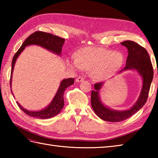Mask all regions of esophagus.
Instances as JSON below:
<instances>
[{
    "label": "esophagus",
    "mask_w": 158,
    "mask_h": 158,
    "mask_svg": "<svg viewBox=\"0 0 158 158\" xmlns=\"http://www.w3.org/2000/svg\"><path fill=\"white\" fill-rule=\"evenodd\" d=\"M83 80H84V78H83V77H77V78L76 79V81L77 82H81V81H83Z\"/></svg>",
    "instance_id": "1"
}]
</instances>
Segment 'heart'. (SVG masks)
Masks as SVG:
<instances>
[{"label": "heart", "instance_id": "1", "mask_svg": "<svg viewBox=\"0 0 158 158\" xmlns=\"http://www.w3.org/2000/svg\"><path fill=\"white\" fill-rule=\"evenodd\" d=\"M123 62V56L120 53L112 49L88 47L80 50L77 58L69 62V66L77 70H90L93 79L102 81L116 73Z\"/></svg>", "mask_w": 158, "mask_h": 158}]
</instances>
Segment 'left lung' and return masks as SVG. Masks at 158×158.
<instances>
[{"label":"left lung","mask_w":158,"mask_h":158,"mask_svg":"<svg viewBox=\"0 0 158 158\" xmlns=\"http://www.w3.org/2000/svg\"><path fill=\"white\" fill-rule=\"evenodd\" d=\"M121 44L126 47L128 51L126 67L123 70L135 69L143 77V88L139 98L130 109L123 111L112 110L106 107L101 102L99 97V90L103 83L94 84V90L91 94V105L94 111L100 119L106 122H119L129 118L142 108L148 98L151 83L153 77V69L148 52L138 43L132 41H126Z\"/></svg>","instance_id":"obj_1"}]
</instances>
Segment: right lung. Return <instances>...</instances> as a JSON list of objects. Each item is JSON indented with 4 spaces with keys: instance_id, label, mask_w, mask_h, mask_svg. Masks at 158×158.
<instances>
[{
    "instance_id": "obj_1",
    "label": "right lung",
    "mask_w": 158,
    "mask_h": 158,
    "mask_svg": "<svg viewBox=\"0 0 158 158\" xmlns=\"http://www.w3.org/2000/svg\"><path fill=\"white\" fill-rule=\"evenodd\" d=\"M64 39L50 34V33L41 31H36L30 35L25 40L24 42L23 43L22 46L20 47L18 51L15 53L13 58L11 77H10V85H11L12 73L15 61L19 55L24 49L25 47L30 45H37L56 53V54L60 55L62 52V45L64 43ZM74 81H75V79L74 78H69L62 80L61 83H60L58 92H57L53 100L50 103V105L43 110H39V111H30V110H26V109H23L18 102H17V104H18L20 109L23 110V113L27 114L29 116L43 119L51 118V117L57 115L61 111L64 105V92L69 86L73 85Z\"/></svg>"
}]
</instances>
